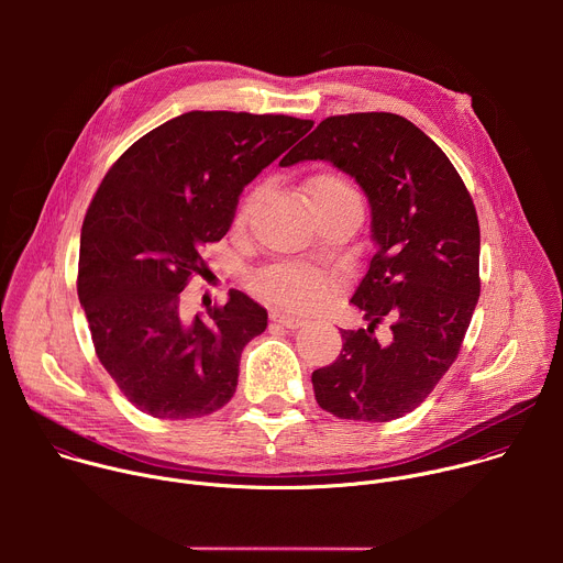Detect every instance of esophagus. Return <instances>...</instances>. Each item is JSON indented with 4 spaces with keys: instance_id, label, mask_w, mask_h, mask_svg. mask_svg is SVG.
<instances>
[{
    "instance_id": "34e87169",
    "label": "esophagus",
    "mask_w": 563,
    "mask_h": 563,
    "mask_svg": "<svg viewBox=\"0 0 563 563\" xmlns=\"http://www.w3.org/2000/svg\"><path fill=\"white\" fill-rule=\"evenodd\" d=\"M272 320L287 330H298L302 328L307 320L305 318H298V316H289V313H283V311H272Z\"/></svg>"
}]
</instances>
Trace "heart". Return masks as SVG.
Instances as JSON below:
<instances>
[{
	"instance_id": "b5f03b06",
	"label": "heart",
	"mask_w": 563,
	"mask_h": 563,
	"mask_svg": "<svg viewBox=\"0 0 563 563\" xmlns=\"http://www.w3.org/2000/svg\"><path fill=\"white\" fill-rule=\"evenodd\" d=\"M261 187H256L243 202L238 211V222H245L261 198ZM307 194L311 207L320 205H334V202H361L358 191L350 185L347 178L334 172H320L316 174L309 185ZM254 291L276 305L287 309H311L328 294V280L313 269L296 267V265H274L263 269L252 280Z\"/></svg>"
}]
</instances>
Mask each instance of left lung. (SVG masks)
<instances>
[{
  "label": "left lung",
  "instance_id": "left-lung-1",
  "mask_svg": "<svg viewBox=\"0 0 563 563\" xmlns=\"http://www.w3.org/2000/svg\"><path fill=\"white\" fill-rule=\"evenodd\" d=\"M328 159L369 202L374 256L352 305L367 330H341V356L311 374L318 406L385 423L419 408L454 363L478 300V220L448 155L410 120L350 113L320 122L285 159ZM390 323L380 346L373 328Z\"/></svg>",
  "mask_w": 563,
  "mask_h": 563
}]
</instances>
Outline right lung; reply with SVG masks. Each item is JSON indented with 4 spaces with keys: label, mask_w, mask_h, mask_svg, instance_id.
I'll return each instance as SVG.
<instances>
[{
    "label": "right lung",
    "mask_w": 563,
    "mask_h": 563,
    "mask_svg": "<svg viewBox=\"0 0 563 563\" xmlns=\"http://www.w3.org/2000/svg\"><path fill=\"white\" fill-rule=\"evenodd\" d=\"M311 126L189 111L142 135L104 176L79 235L77 296L100 363L144 415L185 421L229 404L267 309L233 289L227 305L185 318L180 294L243 189Z\"/></svg>",
    "instance_id": "right-lung-1"
}]
</instances>
